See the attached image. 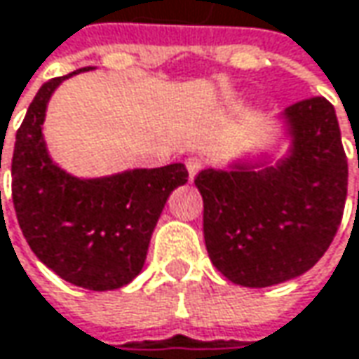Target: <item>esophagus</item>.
<instances>
[{
	"mask_svg": "<svg viewBox=\"0 0 359 359\" xmlns=\"http://www.w3.org/2000/svg\"><path fill=\"white\" fill-rule=\"evenodd\" d=\"M187 168H189V179L193 180L201 172V168H203V161L201 158H196V156H191V158H187Z\"/></svg>",
	"mask_w": 359,
	"mask_h": 359,
	"instance_id": "obj_1",
	"label": "esophagus"
}]
</instances>
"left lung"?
Here are the masks:
<instances>
[{
	"label": "left lung",
	"instance_id": "1",
	"mask_svg": "<svg viewBox=\"0 0 359 359\" xmlns=\"http://www.w3.org/2000/svg\"><path fill=\"white\" fill-rule=\"evenodd\" d=\"M277 122L283 156L243 152L195 179L212 265L243 287H269L309 271L334 241L348 195V161L334 106L316 96Z\"/></svg>",
	"mask_w": 359,
	"mask_h": 359
}]
</instances>
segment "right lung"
Returning <instances> with one entry per match:
<instances>
[{
  "mask_svg": "<svg viewBox=\"0 0 359 359\" xmlns=\"http://www.w3.org/2000/svg\"><path fill=\"white\" fill-rule=\"evenodd\" d=\"M90 70L39 88L15 134L11 195L25 241L46 267L72 285L110 291L142 271L158 217L189 172L175 163L82 179L55 163L43 138L48 104L64 80Z\"/></svg>",
  "mask_w": 359,
  "mask_h": 359,
  "instance_id": "obj_1",
  "label": "right lung"
}]
</instances>
